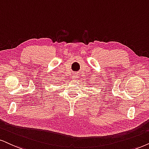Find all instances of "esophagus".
Listing matches in <instances>:
<instances>
[{"instance_id": "34e87169", "label": "esophagus", "mask_w": 149, "mask_h": 149, "mask_svg": "<svg viewBox=\"0 0 149 149\" xmlns=\"http://www.w3.org/2000/svg\"><path fill=\"white\" fill-rule=\"evenodd\" d=\"M78 78V75H76V74L73 75V80H76Z\"/></svg>"}]
</instances>
